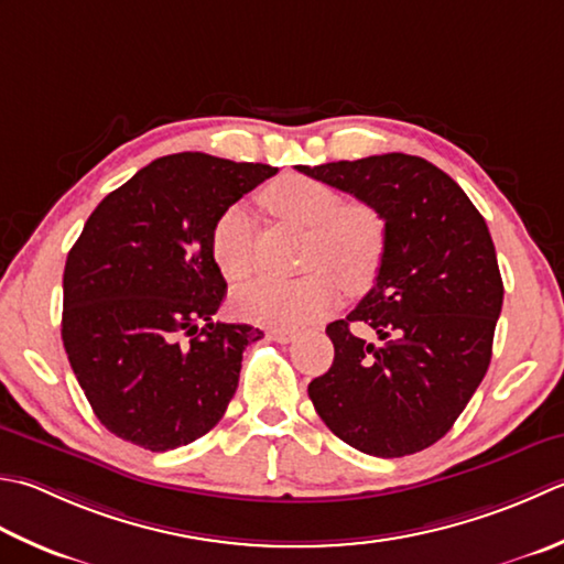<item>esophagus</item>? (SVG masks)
<instances>
[{"mask_svg":"<svg viewBox=\"0 0 564 564\" xmlns=\"http://www.w3.org/2000/svg\"><path fill=\"white\" fill-rule=\"evenodd\" d=\"M269 337L275 339V341H281V345H289V341H293L297 337V333H295V329H289V327H273V329H269Z\"/></svg>","mask_w":564,"mask_h":564,"instance_id":"esophagus-1","label":"esophagus"}]
</instances>
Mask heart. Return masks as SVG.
<instances>
[{"mask_svg": "<svg viewBox=\"0 0 564 564\" xmlns=\"http://www.w3.org/2000/svg\"><path fill=\"white\" fill-rule=\"evenodd\" d=\"M263 200L285 223L307 229L303 267L311 271L297 279L261 275L241 285L231 297L237 315L259 325L297 327L333 311L339 283L347 293L371 289L389 247L386 219L377 207L364 200L341 203L335 187L301 175L273 181ZM209 251L227 281H245L251 275L257 259L245 207H229L217 219L209 235Z\"/></svg>", "mask_w": 564, "mask_h": 564, "instance_id": "b5f03b06", "label": "heart"}]
</instances>
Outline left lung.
<instances>
[{"mask_svg":"<svg viewBox=\"0 0 564 564\" xmlns=\"http://www.w3.org/2000/svg\"><path fill=\"white\" fill-rule=\"evenodd\" d=\"M379 209L389 231L373 289L327 325L335 361L307 386L333 433L373 457H405L455 425L491 361L503 281L489 227L465 191L421 156L295 165ZM371 326L381 346L348 327Z\"/></svg>","mask_w":564,"mask_h":564,"instance_id":"8db88e82","label":"left lung"}]
</instances>
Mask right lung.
I'll return each mask as SVG.
<instances>
[{"label":"right lung","instance_id":"obj_1","mask_svg":"<svg viewBox=\"0 0 564 564\" xmlns=\"http://www.w3.org/2000/svg\"><path fill=\"white\" fill-rule=\"evenodd\" d=\"M279 169L207 153L151 161L87 217L63 271V347L109 433L151 452L209 433L237 391L251 325L213 323L227 283L217 219Z\"/></svg>","mask_w":564,"mask_h":564}]
</instances>
